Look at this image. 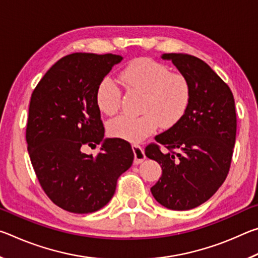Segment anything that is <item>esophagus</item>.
<instances>
[{"mask_svg": "<svg viewBox=\"0 0 258 258\" xmlns=\"http://www.w3.org/2000/svg\"><path fill=\"white\" fill-rule=\"evenodd\" d=\"M132 149L134 152V164H141L143 160L146 159V155H145V150H143L142 147H140L139 145H133Z\"/></svg>", "mask_w": 258, "mask_h": 258, "instance_id": "esophagus-1", "label": "esophagus"}]
</instances>
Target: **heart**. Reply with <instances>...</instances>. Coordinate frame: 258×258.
I'll use <instances>...</instances> for the list:
<instances>
[{"label":"heart","mask_w":258,"mask_h":258,"mask_svg":"<svg viewBox=\"0 0 258 258\" xmlns=\"http://www.w3.org/2000/svg\"><path fill=\"white\" fill-rule=\"evenodd\" d=\"M124 84L145 92L142 115L119 116L108 123V132L113 138L139 142L154 133L158 125L171 127L184 115L190 101V85L181 74L171 73L165 64L152 59H137L120 73ZM120 90L115 81L106 77L95 93L100 111L115 115L120 106Z\"/></svg>","instance_id":"b5f03b06"}]
</instances>
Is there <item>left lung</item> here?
I'll list each match as a JSON object with an SVG mask.
<instances>
[{
    "label": "left lung",
    "instance_id": "8db88e82",
    "mask_svg": "<svg viewBox=\"0 0 258 258\" xmlns=\"http://www.w3.org/2000/svg\"><path fill=\"white\" fill-rule=\"evenodd\" d=\"M190 85V101L180 120L156 135L158 145L146 148L148 158L163 169L151 194L161 206L187 211L212 197L228 175L237 133L230 87L197 56L164 53Z\"/></svg>",
    "mask_w": 258,
    "mask_h": 258
}]
</instances>
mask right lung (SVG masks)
I'll list each match as a JSON object with an SVG mask.
<instances>
[{
	"label": "right lung",
	"mask_w": 258,
	"mask_h": 258,
	"mask_svg": "<svg viewBox=\"0 0 258 258\" xmlns=\"http://www.w3.org/2000/svg\"><path fill=\"white\" fill-rule=\"evenodd\" d=\"M123 56L73 53L52 66L30 98L26 140L36 176L52 202L75 214L97 212L110 202L117 178L134 154L128 142L104 139L97 89ZM100 145L97 156L84 145Z\"/></svg>",
	"instance_id": "obj_1"
}]
</instances>
